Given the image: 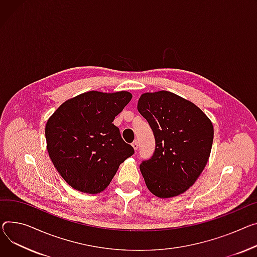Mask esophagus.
I'll use <instances>...</instances> for the list:
<instances>
[{
    "label": "esophagus",
    "instance_id": "1",
    "mask_svg": "<svg viewBox=\"0 0 257 257\" xmlns=\"http://www.w3.org/2000/svg\"><path fill=\"white\" fill-rule=\"evenodd\" d=\"M132 147H133V149L136 151L139 149V143H138V141H134L133 143H132Z\"/></svg>",
    "mask_w": 257,
    "mask_h": 257
}]
</instances>
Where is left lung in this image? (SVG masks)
Returning <instances> with one entry per match:
<instances>
[{"label": "left lung", "mask_w": 257, "mask_h": 257, "mask_svg": "<svg viewBox=\"0 0 257 257\" xmlns=\"http://www.w3.org/2000/svg\"><path fill=\"white\" fill-rule=\"evenodd\" d=\"M155 136V152L140 169L148 189L160 198L178 196L206 167L214 139L211 119L191 101L172 92L145 93L138 104Z\"/></svg>", "instance_id": "1"}]
</instances>
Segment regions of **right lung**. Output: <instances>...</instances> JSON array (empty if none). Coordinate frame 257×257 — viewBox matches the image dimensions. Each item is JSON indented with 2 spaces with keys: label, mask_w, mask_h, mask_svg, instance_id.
Wrapping results in <instances>:
<instances>
[{
  "label": "right lung",
  "mask_w": 257,
  "mask_h": 257,
  "mask_svg": "<svg viewBox=\"0 0 257 257\" xmlns=\"http://www.w3.org/2000/svg\"><path fill=\"white\" fill-rule=\"evenodd\" d=\"M131 98L126 91H90L65 101L48 118V155L74 189L90 194L103 191L119 164L134 154L112 124Z\"/></svg>",
  "instance_id": "1"
}]
</instances>
